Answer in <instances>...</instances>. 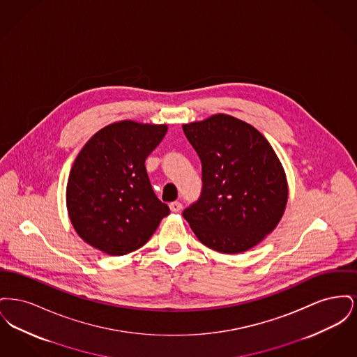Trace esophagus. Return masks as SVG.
<instances>
[{"mask_svg":"<svg viewBox=\"0 0 357 357\" xmlns=\"http://www.w3.org/2000/svg\"><path fill=\"white\" fill-rule=\"evenodd\" d=\"M170 208L172 213H178V211H181V210H182V204H181V202H178V201L171 202Z\"/></svg>","mask_w":357,"mask_h":357,"instance_id":"esophagus-1","label":"esophagus"}]
</instances>
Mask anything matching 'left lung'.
<instances>
[{
	"label": "left lung",
	"mask_w": 357,
	"mask_h": 357,
	"mask_svg": "<svg viewBox=\"0 0 357 357\" xmlns=\"http://www.w3.org/2000/svg\"><path fill=\"white\" fill-rule=\"evenodd\" d=\"M183 132L202 162V192L183 218L213 250L255 248L288 202L287 175L272 146L253 126L225 114L183 124Z\"/></svg>",
	"instance_id": "8db88e82"
}]
</instances>
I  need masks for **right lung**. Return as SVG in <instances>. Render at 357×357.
I'll return each mask as SVG.
<instances>
[{
  "label": "right lung",
  "mask_w": 357,
  "mask_h": 357,
  "mask_svg": "<svg viewBox=\"0 0 357 357\" xmlns=\"http://www.w3.org/2000/svg\"><path fill=\"white\" fill-rule=\"evenodd\" d=\"M166 132V124L121 120L85 143L69 172L67 208L88 245L109 255H128L147 243L170 214L144 166Z\"/></svg>",
  "instance_id": "add662e5"
}]
</instances>
